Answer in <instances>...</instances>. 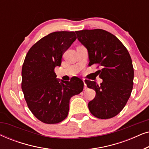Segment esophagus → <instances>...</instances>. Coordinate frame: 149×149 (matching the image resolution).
Returning a JSON list of instances; mask_svg holds the SVG:
<instances>
[{"mask_svg":"<svg viewBox=\"0 0 149 149\" xmlns=\"http://www.w3.org/2000/svg\"><path fill=\"white\" fill-rule=\"evenodd\" d=\"M83 83H84V89L85 90V89H87V85H86V83H85V80H83Z\"/></svg>","mask_w":149,"mask_h":149,"instance_id":"34e87169","label":"esophagus"}]
</instances>
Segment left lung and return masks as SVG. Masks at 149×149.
Listing matches in <instances>:
<instances>
[{
    "label": "left lung",
    "mask_w": 149,
    "mask_h": 149,
    "mask_svg": "<svg viewBox=\"0 0 149 149\" xmlns=\"http://www.w3.org/2000/svg\"><path fill=\"white\" fill-rule=\"evenodd\" d=\"M79 41L87 49L89 66L102 67L100 85L85 81L96 95L88 104L89 111L99 119H110L118 115L131 95L134 84V68L130 55L123 43L110 32L102 29L76 31Z\"/></svg>",
    "instance_id": "8db88e82"
}]
</instances>
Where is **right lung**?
<instances>
[{
    "label": "right lung",
    "instance_id": "add662e5",
    "mask_svg": "<svg viewBox=\"0 0 149 149\" xmlns=\"http://www.w3.org/2000/svg\"><path fill=\"white\" fill-rule=\"evenodd\" d=\"M77 39L74 32H54L36 42L26 55L22 70V89L28 107L40 121L58 123L68 116L70 100L79 94L84 83L74 77L70 81L57 78L64 53Z\"/></svg>",
    "mask_w": 149,
    "mask_h": 149
}]
</instances>
